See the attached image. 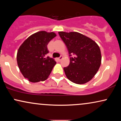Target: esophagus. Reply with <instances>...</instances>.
<instances>
[{
	"label": "esophagus",
	"instance_id": "34e87169",
	"mask_svg": "<svg viewBox=\"0 0 121 121\" xmlns=\"http://www.w3.org/2000/svg\"><path fill=\"white\" fill-rule=\"evenodd\" d=\"M63 59V57H62V56H60V57H59V58H57V60H58L59 61V62H60V61L61 60H62V59Z\"/></svg>",
	"mask_w": 121,
	"mask_h": 121
}]
</instances>
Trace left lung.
Masks as SVG:
<instances>
[{
  "mask_svg": "<svg viewBox=\"0 0 121 121\" xmlns=\"http://www.w3.org/2000/svg\"><path fill=\"white\" fill-rule=\"evenodd\" d=\"M67 46L70 63L64 68L66 77L71 82L84 84L91 80L100 67L101 54L95 41L77 32H58Z\"/></svg>",
  "mask_w": 121,
  "mask_h": 121,
  "instance_id": "left-lung-1",
  "label": "left lung"
}]
</instances>
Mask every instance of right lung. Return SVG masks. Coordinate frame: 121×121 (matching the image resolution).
<instances>
[{
	"label": "right lung",
	"instance_id": "1",
	"mask_svg": "<svg viewBox=\"0 0 121 121\" xmlns=\"http://www.w3.org/2000/svg\"><path fill=\"white\" fill-rule=\"evenodd\" d=\"M56 36L53 32L39 31L29 36L20 46L17 53V65L29 82H43L50 75L56 62L46 55L49 52L47 44Z\"/></svg>",
	"mask_w": 121,
	"mask_h": 121
}]
</instances>
